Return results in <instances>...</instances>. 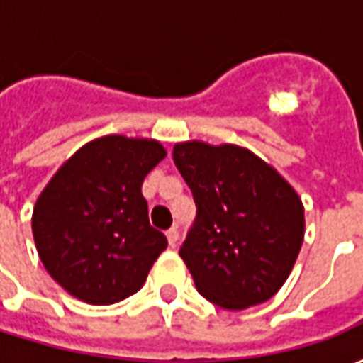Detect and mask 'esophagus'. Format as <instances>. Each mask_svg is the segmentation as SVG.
<instances>
[{
  "mask_svg": "<svg viewBox=\"0 0 363 363\" xmlns=\"http://www.w3.org/2000/svg\"><path fill=\"white\" fill-rule=\"evenodd\" d=\"M167 239H169V245H171V247H177V243H179V229H169V231H167Z\"/></svg>",
  "mask_w": 363,
  "mask_h": 363,
  "instance_id": "34e87169",
  "label": "esophagus"
}]
</instances>
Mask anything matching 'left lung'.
<instances>
[{
  "mask_svg": "<svg viewBox=\"0 0 363 363\" xmlns=\"http://www.w3.org/2000/svg\"><path fill=\"white\" fill-rule=\"evenodd\" d=\"M173 161L196 204L179 255L198 291L231 311L268 301L303 243L296 190L255 153L229 143H177Z\"/></svg>",
  "mask_w": 363,
  "mask_h": 363,
  "instance_id": "8db88e82",
  "label": "left lung"
}]
</instances>
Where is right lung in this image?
I'll return each mask as SVG.
<instances>
[{"label": "right lung", "mask_w": 363, "mask_h": 363, "mask_svg": "<svg viewBox=\"0 0 363 363\" xmlns=\"http://www.w3.org/2000/svg\"><path fill=\"white\" fill-rule=\"evenodd\" d=\"M165 155L153 140L104 135L75 151L38 196L36 251L74 297L111 305L143 286L167 237L150 225L142 182Z\"/></svg>", "instance_id": "right-lung-1"}]
</instances>
